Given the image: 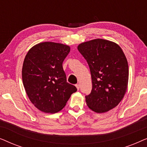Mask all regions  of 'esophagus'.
Instances as JSON below:
<instances>
[{"instance_id":"34e87169","label":"esophagus","mask_w":147,"mask_h":147,"mask_svg":"<svg viewBox=\"0 0 147 147\" xmlns=\"http://www.w3.org/2000/svg\"><path fill=\"white\" fill-rule=\"evenodd\" d=\"M76 88H77V89H78V90H79V89H80V84H76Z\"/></svg>"}]
</instances>
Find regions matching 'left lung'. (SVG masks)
Listing matches in <instances>:
<instances>
[{"label":"left lung","instance_id":"obj_1","mask_svg":"<svg viewBox=\"0 0 147 147\" xmlns=\"http://www.w3.org/2000/svg\"><path fill=\"white\" fill-rule=\"evenodd\" d=\"M78 51L87 61L91 72L92 90L86 104L96 113L113 109L125 95L128 82V65L118 44L102 39L80 43Z\"/></svg>","mask_w":147,"mask_h":147}]
</instances>
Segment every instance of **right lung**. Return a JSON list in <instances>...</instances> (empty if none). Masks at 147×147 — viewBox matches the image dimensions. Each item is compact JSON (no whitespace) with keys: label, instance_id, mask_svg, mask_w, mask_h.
<instances>
[{"label":"right lung","instance_id":"add662e5","mask_svg":"<svg viewBox=\"0 0 147 147\" xmlns=\"http://www.w3.org/2000/svg\"><path fill=\"white\" fill-rule=\"evenodd\" d=\"M69 51V45L46 41L34 45L25 56L22 68L23 86L30 101L40 111H60L77 91L67 82L62 66Z\"/></svg>","mask_w":147,"mask_h":147}]
</instances>
